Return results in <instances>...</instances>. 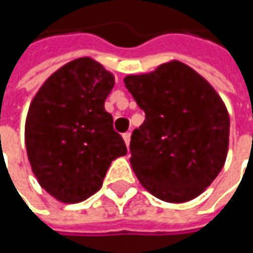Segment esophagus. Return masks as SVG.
Returning a JSON list of instances; mask_svg holds the SVG:
<instances>
[{"instance_id": "34e87169", "label": "esophagus", "mask_w": 253, "mask_h": 253, "mask_svg": "<svg viewBox=\"0 0 253 253\" xmlns=\"http://www.w3.org/2000/svg\"><path fill=\"white\" fill-rule=\"evenodd\" d=\"M123 139H125L126 146L128 148V146H130V133H125V134H123Z\"/></svg>"}]
</instances>
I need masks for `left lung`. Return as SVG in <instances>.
Listing matches in <instances>:
<instances>
[{"mask_svg":"<svg viewBox=\"0 0 253 253\" xmlns=\"http://www.w3.org/2000/svg\"><path fill=\"white\" fill-rule=\"evenodd\" d=\"M125 84L145 111L130 140V164L140 184L166 202L199 196L227 157L230 119L220 95L180 61L126 76Z\"/></svg>","mask_w":253,"mask_h":253,"instance_id":"1","label":"left lung"}]
</instances>
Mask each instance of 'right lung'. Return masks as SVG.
<instances>
[{"instance_id": "add662e5", "label": "right lung", "mask_w": 253, "mask_h": 253, "mask_svg": "<svg viewBox=\"0 0 253 253\" xmlns=\"http://www.w3.org/2000/svg\"><path fill=\"white\" fill-rule=\"evenodd\" d=\"M114 76L82 57L45 80L30 102L27 158L39 184L57 201L77 204L102 186L111 163L127 154L104 104Z\"/></svg>"}]
</instances>
